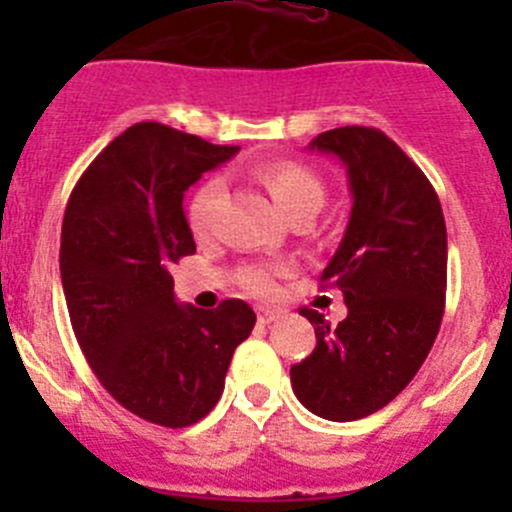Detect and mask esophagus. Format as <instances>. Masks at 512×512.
Masks as SVG:
<instances>
[{"instance_id":"34e87169","label":"esophagus","mask_w":512,"mask_h":512,"mask_svg":"<svg viewBox=\"0 0 512 512\" xmlns=\"http://www.w3.org/2000/svg\"><path fill=\"white\" fill-rule=\"evenodd\" d=\"M280 309H270V307H260L257 309V322L260 324H270L275 322V319H280Z\"/></svg>"}]
</instances>
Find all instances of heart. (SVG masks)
<instances>
[{"instance_id": "obj_1", "label": "heart", "mask_w": 512, "mask_h": 512, "mask_svg": "<svg viewBox=\"0 0 512 512\" xmlns=\"http://www.w3.org/2000/svg\"><path fill=\"white\" fill-rule=\"evenodd\" d=\"M257 178L272 195L277 208L287 215L289 220L297 215H317L319 208L324 205V183L314 170L307 165L294 163V160H275L267 163L257 170ZM220 200V183L218 180H208L195 190L193 200L188 205V225L195 237H205L213 227L215 208ZM240 285L252 294H265L275 292V277L265 267H247L240 272Z\"/></svg>"}]
</instances>
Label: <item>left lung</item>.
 Segmentation results:
<instances>
[{
	"label": "left lung",
	"mask_w": 512,
	"mask_h": 512,
	"mask_svg": "<svg viewBox=\"0 0 512 512\" xmlns=\"http://www.w3.org/2000/svg\"><path fill=\"white\" fill-rule=\"evenodd\" d=\"M309 151L347 165L352 215L322 282L342 289L349 312L332 327L317 309H299L317 347L289 376L304 409L356 421L394 401L436 342L446 307V220L423 170L379 128H332Z\"/></svg>",
	"instance_id": "1"
}]
</instances>
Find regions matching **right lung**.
<instances>
[{
  "instance_id": "add662e5",
  "label": "right lung",
  "mask_w": 512,
  "mask_h": 512,
  "mask_svg": "<svg viewBox=\"0 0 512 512\" xmlns=\"http://www.w3.org/2000/svg\"><path fill=\"white\" fill-rule=\"evenodd\" d=\"M237 146L163 123H136L98 153L61 225V285L79 347L103 389L131 414L185 428L213 411L255 312L178 304L170 267L193 255L185 190Z\"/></svg>"
}]
</instances>
